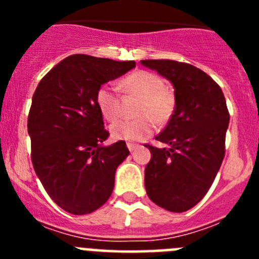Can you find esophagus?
Here are the masks:
<instances>
[{
  "label": "esophagus",
  "mask_w": 259,
  "mask_h": 259,
  "mask_svg": "<svg viewBox=\"0 0 259 259\" xmlns=\"http://www.w3.org/2000/svg\"><path fill=\"white\" fill-rule=\"evenodd\" d=\"M127 148H128V149H130V152H134V150H136L137 148H139V144L128 143V144H127Z\"/></svg>",
  "instance_id": "esophagus-1"
}]
</instances>
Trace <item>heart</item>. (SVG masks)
<instances>
[{
    "mask_svg": "<svg viewBox=\"0 0 259 259\" xmlns=\"http://www.w3.org/2000/svg\"><path fill=\"white\" fill-rule=\"evenodd\" d=\"M122 88L130 95L141 97L136 119H122L110 127L115 140L139 141L153 134L155 120L166 123L175 110V96L167 89L161 76L145 70H137L122 80ZM96 104L102 116L113 122L120 115V100L116 89L104 84L96 92Z\"/></svg>",
    "mask_w": 259,
    "mask_h": 259,
    "instance_id": "heart-1",
    "label": "heart"
}]
</instances>
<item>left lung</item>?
Returning a JSON list of instances; mask_svg holds the SVG:
<instances>
[{
	"label": "left lung",
	"instance_id": "8db88e82",
	"mask_svg": "<svg viewBox=\"0 0 259 259\" xmlns=\"http://www.w3.org/2000/svg\"><path fill=\"white\" fill-rule=\"evenodd\" d=\"M172 83L176 106L166 128L155 140L168 148H149L145 188L150 200L172 212L197 205L211 187L226 152L230 123L221 87L200 68L171 59H145Z\"/></svg>",
	"mask_w": 259,
	"mask_h": 259
}]
</instances>
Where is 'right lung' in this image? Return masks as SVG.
<instances>
[{"instance_id": "add662e5", "label": "right lung", "mask_w": 259, "mask_h": 259, "mask_svg": "<svg viewBox=\"0 0 259 259\" xmlns=\"http://www.w3.org/2000/svg\"><path fill=\"white\" fill-rule=\"evenodd\" d=\"M135 66L74 54L54 66L33 93L27 124L32 164L50 198L70 214L95 211L113 193L116 167L130 150L122 140L101 145L109 132L96 92Z\"/></svg>"}]
</instances>
